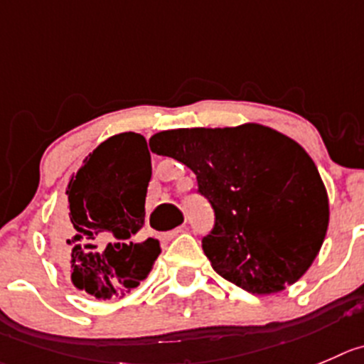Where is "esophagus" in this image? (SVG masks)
Segmentation results:
<instances>
[{"instance_id":"esophagus-1","label":"esophagus","mask_w":364,"mask_h":364,"mask_svg":"<svg viewBox=\"0 0 364 364\" xmlns=\"http://www.w3.org/2000/svg\"><path fill=\"white\" fill-rule=\"evenodd\" d=\"M180 232H184V227H176V228H173V230L164 232V234H161V240H162V241L173 240V237H175V236H178Z\"/></svg>"}]
</instances>
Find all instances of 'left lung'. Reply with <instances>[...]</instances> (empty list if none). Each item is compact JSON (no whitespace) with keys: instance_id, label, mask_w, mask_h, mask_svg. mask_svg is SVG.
Listing matches in <instances>:
<instances>
[{"instance_id":"obj_1","label":"left lung","mask_w":364,"mask_h":364,"mask_svg":"<svg viewBox=\"0 0 364 364\" xmlns=\"http://www.w3.org/2000/svg\"><path fill=\"white\" fill-rule=\"evenodd\" d=\"M150 150L196 175V195L214 210L202 248L223 279L268 295L307 272L327 232L328 200L300 144L252 123L166 130Z\"/></svg>"}]
</instances>
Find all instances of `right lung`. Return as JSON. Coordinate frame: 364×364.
<instances>
[{
	"label": "right lung",
	"mask_w": 364,
	"mask_h": 364,
	"mask_svg": "<svg viewBox=\"0 0 364 364\" xmlns=\"http://www.w3.org/2000/svg\"><path fill=\"white\" fill-rule=\"evenodd\" d=\"M150 178L146 139L134 132L103 141L71 178L68 225L57 241L78 289L96 299L123 296L148 275L161 252L159 241L137 240Z\"/></svg>",
	"instance_id": "obj_1"
}]
</instances>
